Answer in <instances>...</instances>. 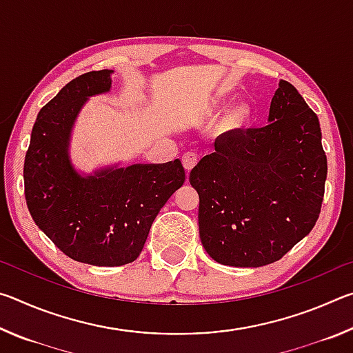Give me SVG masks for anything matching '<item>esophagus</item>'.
Masks as SVG:
<instances>
[{
  "mask_svg": "<svg viewBox=\"0 0 353 353\" xmlns=\"http://www.w3.org/2000/svg\"><path fill=\"white\" fill-rule=\"evenodd\" d=\"M198 154L196 152H185L182 155V165L183 168L187 171H191L196 166V163H198Z\"/></svg>",
  "mask_w": 353,
  "mask_h": 353,
  "instance_id": "34e87169",
  "label": "esophagus"
}]
</instances>
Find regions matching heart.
<instances>
[{"mask_svg": "<svg viewBox=\"0 0 353 353\" xmlns=\"http://www.w3.org/2000/svg\"><path fill=\"white\" fill-rule=\"evenodd\" d=\"M221 104H223L221 101H214L213 105L219 107ZM252 117V105L249 103H238L235 105H232L230 109L224 113L219 121V128L223 130H227V132H238V130L248 126Z\"/></svg>", "mask_w": 353, "mask_h": 353, "instance_id": "obj_1", "label": "heart"}]
</instances>
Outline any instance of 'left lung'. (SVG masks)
<instances>
[{
    "instance_id": "1",
    "label": "left lung",
    "mask_w": 353,
    "mask_h": 353,
    "mask_svg": "<svg viewBox=\"0 0 353 353\" xmlns=\"http://www.w3.org/2000/svg\"><path fill=\"white\" fill-rule=\"evenodd\" d=\"M270 124L225 132L199 160V236L214 261L259 268L282 259L319 218L327 179L318 115L280 81Z\"/></svg>"
}]
</instances>
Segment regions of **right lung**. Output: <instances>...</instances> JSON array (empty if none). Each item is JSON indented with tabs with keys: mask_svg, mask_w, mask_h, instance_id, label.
I'll use <instances>...</instances> for the list:
<instances>
[{
	"mask_svg": "<svg viewBox=\"0 0 353 353\" xmlns=\"http://www.w3.org/2000/svg\"><path fill=\"white\" fill-rule=\"evenodd\" d=\"M112 70L68 82L35 119L23 177L39 229L76 261L121 266L137 260L160 208L185 182L181 160L104 168L81 176L70 162V135L88 97L110 90Z\"/></svg>",
	"mask_w": 353,
	"mask_h": 353,
	"instance_id": "right-lung-1",
	"label": "right lung"
}]
</instances>
